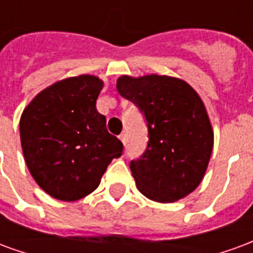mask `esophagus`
I'll list each match as a JSON object with an SVG mask.
<instances>
[{
  "label": "esophagus",
  "mask_w": 253,
  "mask_h": 253,
  "mask_svg": "<svg viewBox=\"0 0 253 253\" xmlns=\"http://www.w3.org/2000/svg\"><path fill=\"white\" fill-rule=\"evenodd\" d=\"M119 139H121L122 142L125 143V145H126V143H127V135H126V134H125V132H122L121 135H119Z\"/></svg>",
  "instance_id": "34e87169"
}]
</instances>
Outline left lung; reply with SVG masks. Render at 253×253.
I'll return each instance as SVG.
<instances>
[{
  "label": "left lung",
  "mask_w": 253,
  "mask_h": 253,
  "mask_svg": "<svg viewBox=\"0 0 253 253\" xmlns=\"http://www.w3.org/2000/svg\"><path fill=\"white\" fill-rule=\"evenodd\" d=\"M118 92L148 123L145 153L130 163L139 192L160 203L184 198L201 184L214 145L206 107L190 84L159 74L122 76Z\"/></svg>",
  "instance_id": "8db88e82"
}]
</instances>
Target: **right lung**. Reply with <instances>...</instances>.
<instances>
[{"label":"right lung","mask_w":253,"mask_h":253,"mask_svg":"<svg viewBox=\"0 0 253 253\" xmlns=\"http://www.w3.org/2000/svg\"><path fill=\"white\" fill-rule=\"evenodd\" d=\"M104 83L81 74L54 83L38 93L20 118V139L28 170L42 190L65 202L99 187L123 143L108 132L96 110Z\"/></svg>","instance_id":"obj_1"}]
</instances>
